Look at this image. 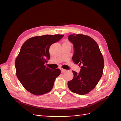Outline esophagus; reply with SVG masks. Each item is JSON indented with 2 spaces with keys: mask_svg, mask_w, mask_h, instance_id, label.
<instances>
[{
  "mask_svg": "<svg viewBox=\"0 0 121 121\" xmlns=\"http://www.w3.org/2000/svg\"><path fill=\"white\" fill-rule=\"evenodd\" d=\"M60 69H61V73H64V72L66 71V69H62V68H61Z\"/></svg>",
  "mask_w": 121,
  "mask_h": 121,
  "instance_id": "34e87169",
  "label": "esophagus"
}]
</instances>
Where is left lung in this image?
Segmentation results:
<instances>
[{"label": "left lung", "instance_id": "obj_1", "mask_svg": "<svg viewBox=\"0 0 121 121\" xmlns=\"http://www.w3.org/2000/svg\"><path fill=\"white\" fill-rule=\"evenodd\" d=\"M74 48L73 61L79 64L80 71H73V78L68 81V86L72 92L85 95L95 87L102 77L104 60L97 43L90 37L73 34L68 37Z\"/></svg>", "mask_w": 121, "mask_h": 121}]
</instances>
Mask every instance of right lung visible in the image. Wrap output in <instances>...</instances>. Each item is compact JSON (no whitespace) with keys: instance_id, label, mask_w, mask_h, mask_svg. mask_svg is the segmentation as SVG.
Listing matches in <instances>:
<instances>
[{"instance_id":"right-lung-1","label":"right lung","mask_w":121,"mask_h":121,"mask_svg":"<svg viewBox=\"0 0 121 121\" xmlns=\"http://www.w3.org/2000/svg\"><path fill=\"white\" fill-rule=\"evenodd\" d=\"M64 35H44L30 38L23 44L15 62L16 74L24 88L31 94L41 95L52 90L59 69L44 66L50 59L49 49Z\"/></svg>"}]
</instances>
